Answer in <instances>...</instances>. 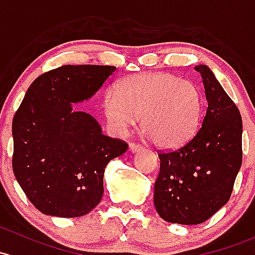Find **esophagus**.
<instances>
[{
  "instance_id": "34e87169",
  "label": "esophagus",
  "mask_w": 255,
  "mask_h": 255,
  "mask_svg": "<svg viewBox=\"0 0 255 255\" xmlns=\"http://www.w3.org/2000/svg\"><path fill=\"white\" fill-rule=\"evenodd\" d=\"M143 146L140 145V144H136V143H129V150L132 152H136L139 151V150H141Z\"/></svg>"
}]
</instances>
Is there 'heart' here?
<instances>
[{
  "instance_id": "heart-1",
  "label": "heart",
  "mask_w": 255,
  "mask_h": 255,
  "mask_svg": "<svg viewBox=\"0 0 255 255\" xmlns=\"http://www.w3.org/2000/svg\"><path fill=\"white\" fill-rule=\"evenodd\" d=\"M202 110L199 88L170 73L129 76L104 98L106 120L116 132H126L140 115L141 132L161 149L188 140L199 127Z\"/></svg>"
}]
</instances>
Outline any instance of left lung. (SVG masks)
<instances>
[{"label":"left lung","mask_w":255,"mask_h":255,"mask_svg":"<svg viewBox=\"0 0 255 255\" xmlns=\"http://www.w3.org/2000/svg\"><path fill=\"white\" fill-rule=\"evenodd\" d=\"M208 109L202 126L187 143L159 151L160 172L154 205L165 221L202 224L229 202L242 165V117L240 110L204 66Z\"/></svg>","instance_id":"1"}]
</instances>
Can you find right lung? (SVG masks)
Masks as SVG:
<instances>
[{
	"label": "right lung",
	"mask_w": 255,
	"mask_h": 255,
	"mask_svg": "<svg viewBox=\"0 0 255 255\" xmlns=\"http://www.w3.org/2000/svg\"><path fill=\"white\" fill-rule=\"evenodd\" d=\"M116 67H58L31 83L12 122V167L28 199L45 215L79 218L100 203L104 172L128 144L104 135L72 103L98 92Z\"/></svg>",
	"instance_id": "obj_1"
}]
</instances>
